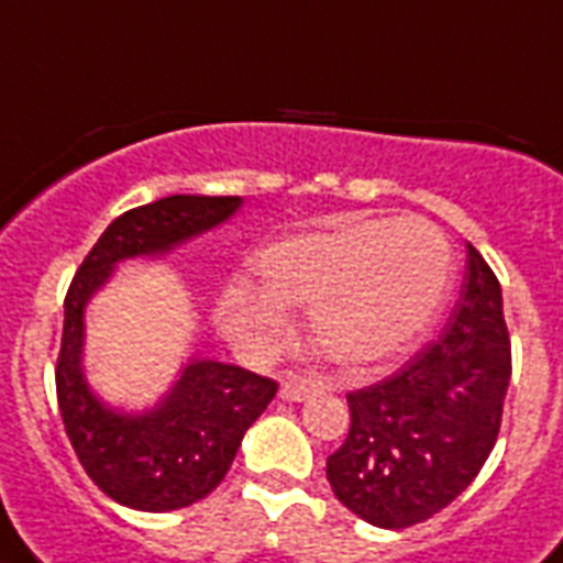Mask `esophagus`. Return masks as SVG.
Instances as JSON below:
<instances>
[{"label": "esophagus", "mask_w": 563, "mask_h": 563, "mask_svg": "<svg viewBox=\"0 0 563 563\" xmlns=\"http://www.w3.org/2000/svg\"><path fill=\"white\" fill-rule=\"evenodd\" d=\"M318 388H321V383H316V379L289 376V379H283L280 397H283V400H303V397H309V394L318 391Z\"/></svg>", "instance_id": "1"}]
</instances>
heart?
Wrapping results in <instances>:
<instances>
[{"label":"heart","mask_w":563,"mask_h":563,"mask_svg":"<svg viewBox=\"0 0 563 563\" xmlns=\"http://www.w3.org/2000/svg\"><path fill=\"white\" fill-rule=\"evenodd\" d=\"M256 286H230L221 318L247 347H272L289 309L309 307V333L347 368L388 360L418 339L450 286L453 247L423 219L351 221L274 242L256 254Z\"/></svg>","instance_id":"obj_1"}]
</instances>
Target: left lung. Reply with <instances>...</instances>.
Masks as SVG:
<instances>
[{
    "mask_svg": "<svg viewBox=\"0 0 563 563\" xmlns=\"http://www.w3.org/2000/svg\"><path fill=\"white\" fill-rule=\"evenodd\" d=\"M511 339L503 291L467 242V268L435 342L402 368L347 391L351 429L327 459L344 508L379 529L423 523L462 494L497 444Z\"/></svg>",
    "mask_w": 563,
    "mask_h": 563,
    "instance_id": "left-lung-1",
    "label": "left lung"
}]
</instances>
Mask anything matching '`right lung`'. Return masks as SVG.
Masks as SVG:
<instances>
[{"label": "right lung", "instance_id": "obj_1", "mask_svg": "<svg viewBox=\"0 0 563 563\" xmlns=\"http://www.w3.org/2000/svg\"><path fill=\"white\" fill-rule=\"evenodd\" d=\"M239 203L236 195H169L122 212L84 256L66 291L55 365L57 409L87 476L110 499L136 511L187 508L219 488L277 383L239 365L195 360L157 409L119 415L84 383V307L119 260L166 254L230 219Z\"/></svg>", "mask_w": 563, "mask_h": 563}]
</instances>
